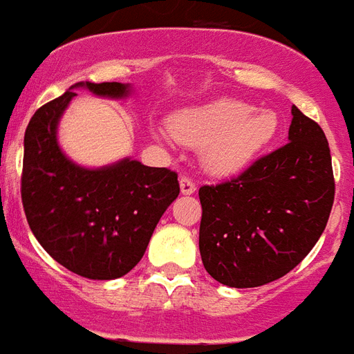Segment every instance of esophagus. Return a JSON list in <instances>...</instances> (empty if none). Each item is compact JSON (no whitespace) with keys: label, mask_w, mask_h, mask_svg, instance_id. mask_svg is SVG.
<instances>
[{"label":"esophagus","mask_w":354,"mask_h":354,"mask_svg":"<svg viewBox=\"0 0 354 354\" xmlns=\"http://www.w3.org/2000/svg\"><path fill=\"white\" fill-rule=\"evenodd\" d=\"M180 191H182L183 195H193V193L196 191L195 182H193L191 178L182 176V178H180Z\"/></svg>","instance_id":"1"}]
</instances>
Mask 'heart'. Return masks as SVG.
I'll return each mask as SVG.
<instances>
[{
    "label": "heart",
    "instance_id": "heart-1",
    "mask_svg": "<svg viewBox=\"0 0 354 354\" xmlns=\"http://www.w3.org/2000/svg\"><path fill=\"white\" fill-rule=\"evenodd\" d=\"M169 129L176 141L201 147L202 161L217 174H234L254 161L273 141L279 117L269 109H254L237 98H219L189 107L169 118ZM167 139V131H156Z\"/></svg>",
    "mask_w": 354,
    "mask_h": 354
}]
</instances>
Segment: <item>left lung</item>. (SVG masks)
<instances>
[{"label":"left lung","mask_w":354,"mask_h":354,"mask_svg":"<svg viewBox=\"0 0 354 354\" xmlns=\"http://www.w3.org/2000/svg\"><path fill=\"white\" fill-rule=\"evenodd\" d=\"M288 145L241 176L198 191V249L206 271L230 288L284 277L314 249L334 202L330 148L319 124L291 107Z\"/></svg>","instance_id":"1"}]
</instances>
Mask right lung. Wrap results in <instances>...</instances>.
Here are the masks:
<instances>
[{"instance_id":"1","label":"right lung","mask_w":354,"mask_h":354,"mask_svg":"<svg viewBox=\"0 0 354 354\" xmlns=\"http://www.w3.org/2000/svg\"><path fill=\"white\" fill-rule=\"evenodd\" d=\"M74 88L113 100L131 94L129 83L81 81L35 113L24 137V212L46 252L68 271L120 279L141 261L161 215L180 195L178 174L131 158L98 169L72 161L59 147L57 128Z\"/></svg>"}]
</instances>
